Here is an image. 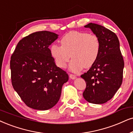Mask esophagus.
Returning <instances> with one entry per match:
<instances>
[{
	"mask_svg": "<svg viewBox=\"0 0 133 133\" xmlns=\"http://www.w3.org/2000/svg\"><path fill=\"white\" fill-rule=\"evenodd\" d=\"M69 77L70 79H72V80H74V79L76 78V76H75V75H73V74H70Z\"/></svg>",
	"mask_w": 133,
	"mask_h": 133,
	"instance_id": "obj_1",
	"label": "esophagus"
}]
</instances>
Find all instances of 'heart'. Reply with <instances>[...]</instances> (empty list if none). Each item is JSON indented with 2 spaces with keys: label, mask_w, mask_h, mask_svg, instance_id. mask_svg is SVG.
I'll return each instance as SVG.
<instances>
[{
  "label": "heart",
  "mask_w": 133,
  "mask_h": 133,
  "mask_svg": "<svg viewBox=\"0 0 133 133\" xmlns=\"http://www.w3.org/2000/svg\"><path fill=\"white\" fill-rule=\"evenodd\" d=\"M60 43L61 46L53 44L50 47L51 56L61 68L66 67L71 56L70 69L72 72L91 67L99 55L101 43L96 35L72 31L64 36Z\"/></svg>",
  "instance_id": "1"
}]
</instances>
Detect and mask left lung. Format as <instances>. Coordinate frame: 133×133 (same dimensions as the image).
Masks as SVG:
<instances>
[{
	"instance_id": "obj_1",
	"label": "left lung",
	"mask_w": 133,
	"mask_h": 133,
	"mask_svg": "<svg viewBox=\"0 0 133 133\" xmlns=\"http://www.w3.org/2000/svg\"><path fill=\"white\" fill-rule=\"evenodd\" d=\"M90 28L100 40L99 55L95 63L81 77L87 87L83 96L90 103L101 104L113 97L122 83L124 61L117 35L105 27L89 23Z\"/></svg>"
}]
</instances>
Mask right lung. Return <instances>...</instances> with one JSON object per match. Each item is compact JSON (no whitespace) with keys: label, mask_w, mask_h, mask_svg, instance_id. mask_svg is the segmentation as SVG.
I'll list each match as a JSON object with an SVG mask.
<instances>
[{"label":"right lung","mask_w":133,"mask_h":133,"mask_svg":"<svg viewBox=\"0 0 133 133\" xmlns=\"http://www.w3.org/2000/svg\"><path fill=\"white\" fill-rule=\"evenodd\" d=\"M58 38L51 32H36L20 40L11 55L13 87L32 109L45 110L55 106L69 80L68 74L55 64L48 48Z\"/></svg>","instance_id":"obj_1"}]
</instances>
